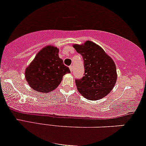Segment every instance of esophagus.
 I'll return each mask as SVG.
<instances>
[{"label":"esophagus","instance_id":"34e87169","mask_svg":"<svg viewBox=\"0 0 146 146\" xmlns=\"http://www.w3.org/2000/svg\"><path fill=\"white\" fill-rule=\"evenodd\" d=\"M69 68L70 70V72H72V70H73V66L72 65H70L69 66Z\"/></svg>","mask_w":146,"mask_h":146}]
</instances>
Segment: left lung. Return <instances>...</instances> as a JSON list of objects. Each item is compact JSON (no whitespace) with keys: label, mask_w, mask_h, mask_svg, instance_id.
<instances>
[{"label":"left lung","mask_w":146,"mask_h":146,"mask_svg":"<svg viewBox=\"0 0 146 146\" xmlns=\"http://www.w3.org/2000/svg\"><path fill=\"white\" fill-rule=\"evenodd\" d=\"M73 47L82 56L84 61V76L75 80L78 90L91 101L107 95L114 87L117 77L116 66L112 58L90 41Z\"/></svg>","instance_id":"left-lung-1"}]
</instances>
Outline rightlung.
<instances>
[{
    "label": "right lung",
    "instance_id": "right-lung-1",
    "mask_svg": "<svg viewBox=\"0 0 146 146\" xmlns=\"http://www.w3.org/2000/svg\"><path fill=\"white\" fill-rule=\"evenodd\" d=\"M59 50L47 46L39 52L25 70V78L35 91L48 93L58 86L64 74L70 72L58 56Z\"/></svg>",
    "mask_w": 146,
    "mask_h": 146
}]
</instances>
